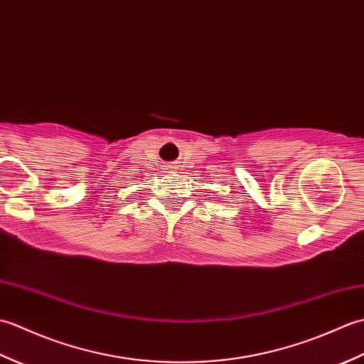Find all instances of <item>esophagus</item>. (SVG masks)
<instances>
[{
  "instance_id": "obj_1",
  "label": "esophagus",
  "mask_w": 364,
  "mask_h": 364,
  "mask_svg": "<svg viewBox=\"0 0 364 364\" xmlns=\"http://www.w3.org/2000/svg\"><path fill=\"white\" fill-rule=\"evenodd\" d=\"M167 170H170V172H175V170H176V166H168V167H167Z\"/></svg>"
}]
</instances>
